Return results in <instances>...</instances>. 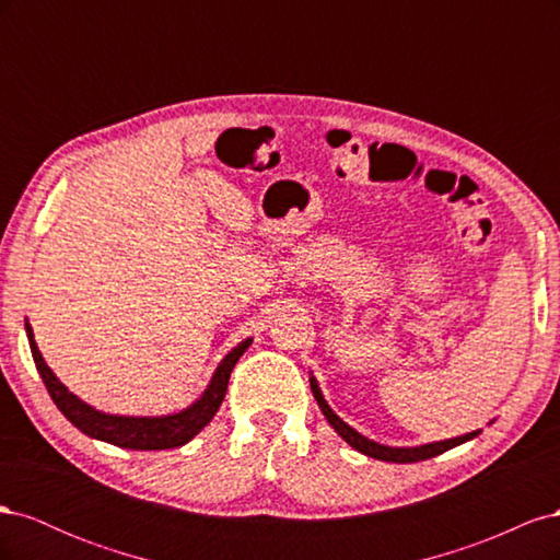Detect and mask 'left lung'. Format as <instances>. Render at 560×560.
I'll return each mask as SVG.
<instances>
[{"label":"left lung","mask_w":560,"mask_h":560,"mask_svg":"<svg viewBox=\"0 0 560 560\" xmlns=\"http://www.w3.org/2000/svg\"><path fill=\"white\" fill-rule=\"evenodd\" d=\"M311 389H313V397L317 399L322 413H325V418L329 420V425L341 434L346 442L354 448L360 451L369 457H374V460H385V463H418V460H430V457L434 455H442L444 451L457 446V444H465L469 442V439L477 436L479 432H469L465 436H455V439H448V442H436V444H428V446H416V448H389V446H381L376 442H371V439L362 436L360 432H354L350 425H346V422L338 418L331 409L329 404L325 401V397H322L319 387L315 383V378H311Z\"/></svg>","instance_id":"obj_1"}]
</instances>
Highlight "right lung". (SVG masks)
<instances>
[{
	"label": "right lung",
	"instance_id": "1",
	"mask_svg": "<svg viewBox=\"0 0 560 560\" xmlns=\"http://www.w3.org/2000/svg\"><path fill=\"white\" fill-rule=\"evenodd\" d=\"M25 329H27L30 350H32V358H35L39 376L48 389L50 399H54L58 409L62 411V416L83 434L114 446L130 448V451H163V448H177V446H184L186 442H191V439L214 418L219 406H222L231 371L235 362L241 360V354L252 343V338H247V341H243L238 348H233L226 354L224 362L217 366L212 383L208 385L206 393H202V397L196 404H191L189 409H184L182 413H175V416H163V418H126V416L100 413L91 409L89 404L77 399L70 389L56 378L54 371L46 366L30 325H25Z\"/></svg>",
	"mask_w": 560,
	"mask_h": 560
}]
</instances>
